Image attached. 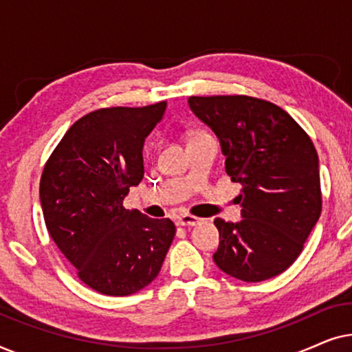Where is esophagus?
Returning a JSON list of instances; mask_svg holds the SVG:
<instances>
[{"label":"esophagus","mask_w":352,"mask_h":352,"mask_svg":"<svg viewBox=\"0 0 352 352\" xmlns=\"http://www.w3.org/2000/svg\"><path fill=\"white\" fill-rule=\"evenodd\" d=\"M200 218H197V216H192V214H179L176 218V224L177 226H197L200 223Z\"/></svg>","instance_id":"obj_1"}]
</instances>
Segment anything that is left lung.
<instances>
[{"label": "left lung", "instance_id": "obj_1", "mask_svg": "<svg viewBox=\"0 0 352 352\" xmlns=\"http://www.w3.org/2000/svg\"><path fill=\"white\" fill-rule=\"evenodd\" d=\"M219 139L226 173L242 184L239 223L216 218L221 271L261 282L295 263L322 211L319 157L311 138L278 105L250 96L189 98Z\"/></svg>", "mask_w": 352, "mask_h": 352}]
</instances>
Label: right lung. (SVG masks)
Listing matches in <instances>:
<instances>
[{
	"label": "right lung",
	"instance_id": "right-lung-1",
	"mask_svg": "<svg viewBox=\"0 0 352 352\" xmlns=\"http://www.w3.org/2000/svg\"><path fill=\"white\" fill-rule=\"evenodd\" d=\"M166 102L94 110L75 122L46 162L43 216L57 248L93 290L128 296L160 272L176 228L123 206L144 177L142 147Z\"/></svg>",
	"mask_w": 352,
	"mask_h": 352
}]
</instances>
